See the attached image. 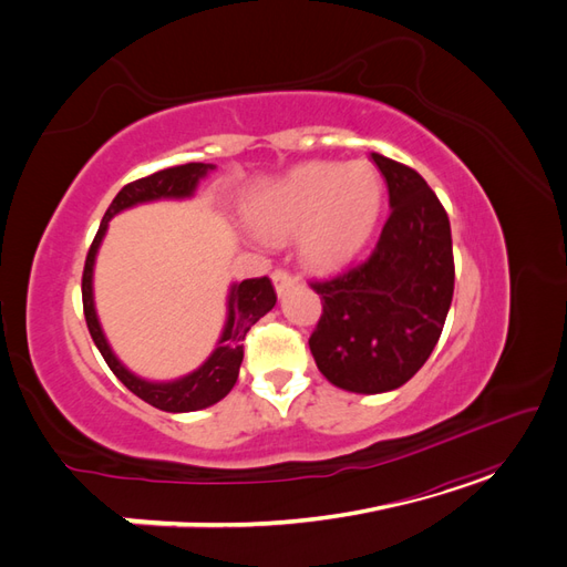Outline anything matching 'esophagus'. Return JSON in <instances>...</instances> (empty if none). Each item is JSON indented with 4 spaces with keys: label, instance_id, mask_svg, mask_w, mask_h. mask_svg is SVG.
Returning <instances> with one entry per match:
<instances>
[{
    "label": "esophagus",
    "instance_id": "obj_1",
    "mask_svg": "<svg viewBox=\"0 0 567 567\" xmlns=\"http://www.w3.org/2000/svg\"><path fill=\"white\" fill-rule=\"evenodd\" d=\"M271 281H274V288H277L279 296L284 293V290H286L288 286L296 284V279L290 277V274L284 271V269H274V271H271Z\"/></svg>",
    "mask_w": 567,
    "mask_h": 567
}]
</instances>
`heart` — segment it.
<instances>
[{"label":"heart","instance_id":"1","mask_svg":"<svg viewBox=\"0 0 567 567\" xmlns=\"http://www.w3.org/2000/svg\"><path fill=\"white\" fill-rule=\"evenodd\" d=\"M385 186L369 161L302 163L244 205L248 231L262 244L298 236L300 260L317 271L346 267L379 227Z\"/></svg>","mask_w":567,"mask_h":567}]
</instances>
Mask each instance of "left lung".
I'll return each mask as SVG.
<instances>
[{"label":"left lung","instance_id":"1","mask_svg":"<svg viewBox=\"0 0 567 567\" xmlns=\"http://www.w3.org/2000/svg\"><path fill=\"white\" fill-rule=\"evenodd\" d=\"M390 217L364 262L315 281L323 315L310 350L326 381L379 394L404 385L437 346L454 296L450 217L425 179L371 153Z\"/></svg>","mask_w":567,"mask_h":567}]
</instances>
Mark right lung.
<instances>
[{"label": "right lung", "mask_w": 567, "mask_h": 567, "mask_svg": "<svg viewBox=\"0 0 567 567\" xmlns=\"http://www.w3.org/2000/svg\"><path fill=\"white\" fill-rule=\"evenodd\" d=\"M215 169L213 163H186L177 167L161 169L144 179H136L127 186H123L109 205V210L101 219V227L94 236V244L87 252V262H84L82 274V305H84V319H87V329L92 333L94 346L99 348L101 357L106 359L111 371L117 375L120 383L127 390H132L136 398H142L151 406L161 411H169V414H184V411H198L205 406H213L219 400H225L231 392L238 369L244 362V338L250 331L255 321H260L274 305H277V293L267 277L262 279H246L241 284L229 286L227 296V319L225 329L219 333V340L215 350L205 362L194 369L192 373L179 375L175 381H148L130 371L117 354L113 352L111 342L101 329V321L96 315L94 305V265L104 236L109 231V221L125 213L130 208L144 203L156 200H186L196 194L200 179L208 177Z\"/></svg>", "instance_id": "1"}]
</instances>
